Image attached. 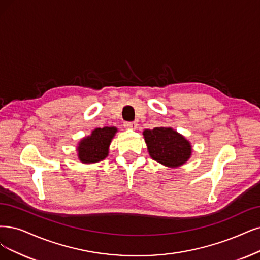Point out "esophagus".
I'll use <instances>...</instances> for the list:
<instances>
[{
    "instance_id": "1",
    "label": "esophagus",
    "mask_w": 260,
    "mask_h": 260,
    "mask_svg": "<svg viewBox=\"0 0 260 260\" xmlns=\"http://www.w3.org/2000/svg\"><path fill=\"white\" fill-rule=\"evenodd\" d=\"M138 126V124L136 122H125L124 123V127H126L128 129H136Z\"/></svg>"
}]
</instances>
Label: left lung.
<instances>
[{
	"label": "left lung",
	"instance_id": "obj_1",
	"mask_svg": "<svg viewBox=\"0 0 260 260\" xmlns=\"http://www.w3.org/2000/svg\"><path fill=\"white\" fill-rule=\"evenodd\" d=\"M152 159L168 168H179L190 158V142L172 127H155L142 133Z\"/></svg>",
	"mask_w": 260,
	"mask_h": 260
}]
</instances>
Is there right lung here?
Returning <instances> with one entry per match:
<instances>
[{
  "instance_id": "add662e5",
  "label": "right lung",
  "mask_w": 260,
  "mask_h": 260,
  "mask_svg": "<svg viewBox=\"0 0 260 260\" xmlns=\"http://www.w3.org/2000/svg\"><path fill=\"white\" fill-rule=\"evenodd\" d=\"M118 133L114 126L99 127L91 132V135L83 137L77 146V155L83 164H94L104 160L109 154V146Z\"/></svg>"
}]
</instances>
